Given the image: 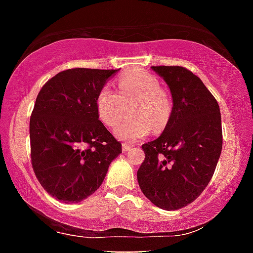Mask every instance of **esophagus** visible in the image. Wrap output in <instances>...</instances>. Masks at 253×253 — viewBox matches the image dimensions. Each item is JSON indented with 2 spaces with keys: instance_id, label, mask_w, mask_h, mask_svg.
Masks as SVG:
<instances>
[{
  "instance_id": "esophagus-1",
  "label": "esophagus",
  "mask_w": 253,
  "mask_h": 253,
  "mask_svg": "<svg viewBox=\"0 0 253 253\" xmlns=\"http://www.w3.org/2000/svg\"><path fill=\"white\" fill-rule=\"evenodd\" d=\"M132 148V145H130V144H127V143H123L122 144V150L123 152H128V150Z\"/></svg>"
}]
</instances>
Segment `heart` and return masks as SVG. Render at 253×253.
<instances>
[{"instance_id": "1", "label": "heart", "mask_w": 253, "mask_h": 253, "mask_svg": "<svg viewBox=\"0 0 253 253\" xmlns=\"http://www.w3.org/2000/svg\"><path fill=\"white\" fill-rule=\"evenodd\" d=\"M117 90L118 94L109 87L99 91L96 112L104 125L116 127L126 116V108L130 107L131 118L116 130L120 139L137 141L150 130L158 133L166 128L172 113V104L156 76L144 71L128 72L117 81Z\"/></svg>"}]
</instances>
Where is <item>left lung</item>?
I'll return each instance as SVG.
<instances>
[{"instance_id":"obj_1","label":"left lung","mask_w":253,"mask_h":253,"mask_svg":"<svg viewBox=\"0 0 253 253\" xmlns=\"http://www.w3.org/2000/svg\"><path fill=\"white\" fill-rule=\"evenodd\" d=\"M172 95V113L158 139L143 144L141 192L157 207L179 210L209 185L222 149L220 108L201 78L184 67L157 65Z\"/></svg>"}]
</instances>
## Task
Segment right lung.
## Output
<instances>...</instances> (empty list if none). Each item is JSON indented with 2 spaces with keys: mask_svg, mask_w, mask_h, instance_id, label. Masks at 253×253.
<instances>
[{
  "mask_svg": "<svg viewBox=\"0 0 253 253\" xmlns=\"http://www.w3.org/2000/svg\"><path fill=\"white\" fill-rule=\"evenodd\" d=\"M118 69H67L46 82L29 121L31 162L58 201L81 202L101 185L122 144L105 128L96 96Z\"/></svg>",
  "mask_w": 253,
  "mask_h": 253,
  "instance_id": "obj_1",
  "label": "right lung"
}]
</instances>
